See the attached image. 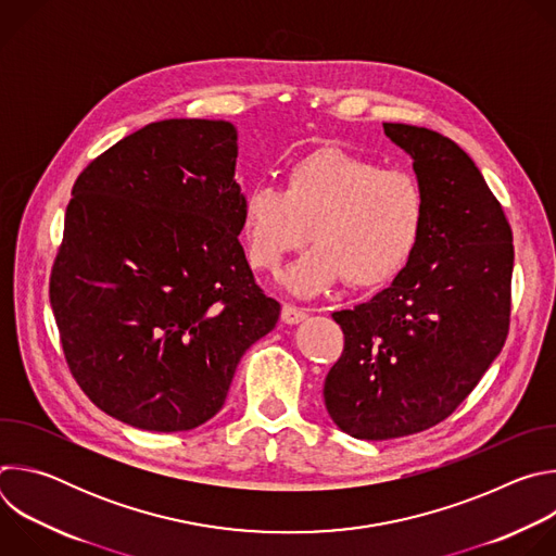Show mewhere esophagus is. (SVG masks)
<instances>
[{
  "label": "esophagus",
  "mask_w": 556,
  "mask_h": 556,
  "mask_svg": "<svg viewBox=\"0 0 556 556\" xmlns=\"http://www.w3.org/2000/svg\"><path fill=\"white\" fill-rule=\"evenodd\" d=\"M305 316H307V312H305L303 307H299V305L283 303V307H281V321H283V324H288V326L303 321Z\"/></svg>",
  "instance_id": "34e87169"
}]
</instances>
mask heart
Segmentation results:
<instances>
[{"label":"heart","instance_id":"heart-1","mask_svg":"<svg viewBox=\"0 0 556 556\" xmlns=\"http://www.w3.org/2000/svg\"><path fill=\"white\" fill-rule=\"evenodd\" d=\"M429 219L420 180L382 169L365 155L321 147L294 161L283 189L257 187L242 204L240 232L255 270L316 244L288 275L290 290L309 294L343 279L350 288H378L416 257Z\"/></svg>","mask_w":556,"mask_h":556}]
</instances>
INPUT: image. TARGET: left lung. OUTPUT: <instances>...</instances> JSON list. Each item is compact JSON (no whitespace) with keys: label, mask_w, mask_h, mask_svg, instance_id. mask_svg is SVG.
<instances>
[{"label":"left lung","mask_w":556,"mask_h":556,"mask_svg":"<svg viewBox=\"0 0 556 556\" xmlns=\"http://www.w3.org/2000/svg\"><path fill=\"white\" fill-rule=\"evenodd\" d=\"M382 127L414 157L429 219L416 257L389 288L332 314L345 343L324 399L339 429L361 440L403 438L446 420L510 328L513 230L484 176L433 129Z\"/></svg>","instance_id":"left-lung-1"}]
</instances>
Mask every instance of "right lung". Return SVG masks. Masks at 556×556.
I'll return each mask as SVG.
<instances>
[{
    "mask_svg": "<svg viewBox=\"0 0 556 556\" xmlns=\"http://www.w3.org/2000/svg\"><path fill=\"white\" fill-rule=\"evenodd\" d=\"M237 131L169 118L81 172L50 273L70 374L108 416L147 431L211 420L244 352L281 305L237 240Z\"/></svg>",
    "mask_w": 556,
    "mask_h": 556,
    "instance_id": "1",
    "label": "right lung"
}]
</instances>
